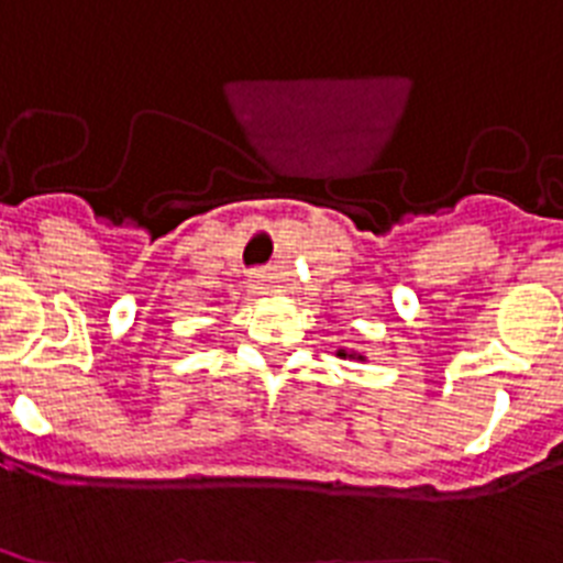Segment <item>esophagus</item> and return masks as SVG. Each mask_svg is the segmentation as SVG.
<instances>
[{
    "label": "esophagus",
    "mask_w": 563,
    "mask_h": 563,
    "mask_svg": "<svg viewBox=\"0 0 563 563\" xmlns=\"http://www.w3.org/2000/svg\"><path fill=\"white\" fill-rule=\"evenodd\" d=\"M263 286V283L261 280H254V288H261Z\"/></svg>",
    "instance_id": "1"
}]
</instances>
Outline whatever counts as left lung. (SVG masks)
I'll use <instances>...</instances> for the list:
<instances>
[{
  "label": "left lung",
  "mask_w": 563,
  "mask_h": 563,
  "mask_svg": "<svg viewBox=\"0 0 563 563\" xmlns=\"http://www.w3.org/2000/svg\"><path fill=\"white\" fill-rule=\"evenodd\" d=\"M336 354H340V356H349V360H360V363H365V356H363V354H354V351H345V349H342V351H336Z\"/></svg>",
  "instance_id": "left-lung-1"
}]
</instances>
